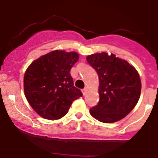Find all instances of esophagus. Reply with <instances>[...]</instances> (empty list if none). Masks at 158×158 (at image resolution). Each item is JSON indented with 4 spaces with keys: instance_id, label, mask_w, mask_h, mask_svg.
Instances as JSON below:
<instances>
[{
    "instance_id": "1",
    "label": "esophagus",
    "mask_w": 158,
    "mask_h": 158,
    "mask_svg": "<svg viewBox=\"0 0 158 158\" xmlns=\"http://www.w3.org/2000/svg\"><path fill=\"white\" fill-rule=\"evenodd\" d=\"M82 93H83V95H85V94H86V92H87V88H86V87H85V88H84L83 89H82Z\"/></svg>"
}]
</instances>
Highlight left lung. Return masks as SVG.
Segmentation results:
<instances>
[{"label":"left lung","mask_w":158,"mask_h":158,"mask_svg":"<svg viewBox=\"0 0 158 158\" xmlns=\"http://www.w3.org/2000/svg\"><path fill=\"white\" fill-rule=\"evenodd\" d=\"M86 60L99 79V101L90 109V114L103 123H113L125 118L140 98L141 83L137 70L113 53L92 54Z\"/></svg>","instance_id":"obj_1"}]
</instances>
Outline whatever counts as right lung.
<instances>
[{
	"label": "right lung",
	"instance_id": "1",
	"mask_svg": "<svg viewBox=\"0 0 158 158\" xmlns=\"http://www.w3.org/2000/svg\"><path fill=\"white\" fill-rule=\"evenodd\" d=\"M78 60L77 52L55 50L40 57L27 68L23 78L25 96L41 117L61 118L73 102L82 96L70 75Z\"/></svg>",
	"mask_w": 158,
	"mask_h": 158
}]
</instances>
